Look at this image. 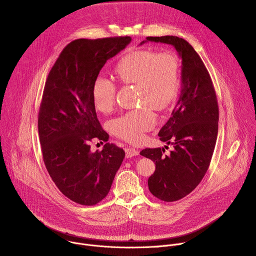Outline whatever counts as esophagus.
<instances>
[{
	"mask_svg": "<svg viewBox=\"0 0 256 256\" xmlns=\"http://www.w3.org/2000/svg\"><path fill=\"white\" fill-rule=\"evenodd\" d=\"M138 151L136 150V149H134V148H126V158H132V157H134V156H138Z\"/></svg>",
	"mask_w": 256,
	"mask_h": 256,
	"instance_id": "esophagus-1",
	"label": "esophagus"
}]
</instances>
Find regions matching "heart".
Listing matches in <instances>:
<instances>
[{
  "mask_svg": "<svg viewBox=\"0 0 256 256\" xmlns=\"http://www.w3.org/2000/svg\"><path fill=\"white\" fill-rule=\"evenodd\" d=\"M116 72L122 82L138 85V100L142 106L112 120L110 128L118 138L136 144L156 124L152 108L164 110L176 100L180 86L179 58L170 50H132L120 58ZM91 95L98 112H109L116 103V85L103 76H97Z\"/></svg>",
  "mask_w": 256,
  "mask_h": 256,
  "instance_id": "1",
  "label": "heart"
}]
</instances>
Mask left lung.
Segmentation results:
<instances>
[{
  "instance_id": "obj_1",
  "label": "left lung",
  "mask_w": 256,
  "mask_h": 256,
  "mask_svg": "<svg viewBox=\"0 0 256 256\" xmlns=\"http://www.w3.org/2000/svg\"><path fill=\"white\" fill-rule=\"evenodd\" d=\"M147 42L173 46L182 60L180 95L158 134L173 149L168 155H164V148H147L140 153L156 165L148 180L151 194L161 200L175 202L190 194L208 169L218 136L216 95L204 64L186 40L149 36L140 44Z\"/></svg>"
}]
</instances>
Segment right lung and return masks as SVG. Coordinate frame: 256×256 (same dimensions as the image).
<instances>
[{"label": "right lung", "instance_id": "1", "mask_svg": "<svg viewBox=\"0 0 256 256\" xmlns=\"http://www.w3.org/2000/svg\"><path fill=\"white\" fill-rule=\"evenodd\" d=\"M130 42V36L72 42L46 82L38 112L44 161L62 194L83 206L96 204L108 194L126 155L109 142L91 152L89 142L109 138L97 118L91 89L107 60Z\"/></svg>", "mask_w": 256, "mask_h": 256}]
</instances>
